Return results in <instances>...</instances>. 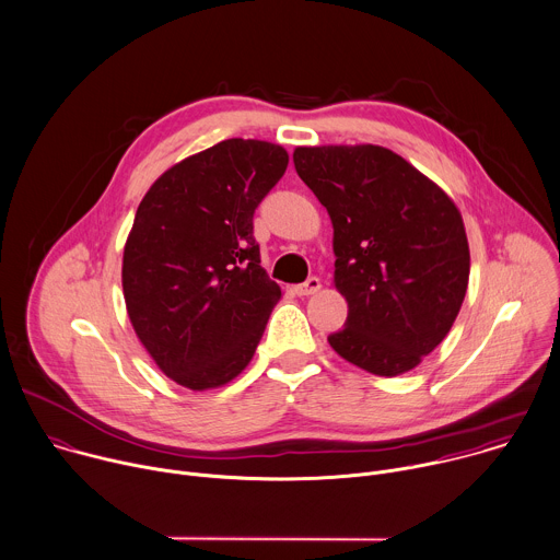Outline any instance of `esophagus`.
<instances>
[{
  "label": "esophagus",
  "mask_w": 560,
  "mask_h": 560,
  "mask_svg": "<svg viewBox=\"0 0 560 560\" xmlns=\"http://www.w3.org/2000/svg\"><path fill=\"white\" fill-rule=\"evenodd\" d=\"M322 289V280L319 278H315V276H311L306 282H302V284H298L295 287V293L300 295V298H304V295H313V293H317Z\"/></svg>",
  "instance_id": "obj_1"
}]
</instances>
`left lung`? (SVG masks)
Returning <instances> with one entry per match:
<instances>
[{
	"label": "left lung",
	"instance_id": "left-lung-1",
	"mask_svg": "<svg viewBox=\"0 0 560 560\" xmlns=\"http://www.w3.org/2000/svg\"><path fill=\"white\" fill-rule=\"evenodd\" d=\"M293 164L335 230V287L348 317L328 343L376 376L409 372L446 337L466 295L459 210L383 147H300Z\"/></svg>",
	"mask_w": 560,
	"mask_h": 560
}]
</instances>
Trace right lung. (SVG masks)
Returning a JSON list of instances; mask_svg holds the SVG:
<instances>
[{"instance_id":"right-lung-1","label":"right lung","mask_w":560,"mask_h":560,"mask_svg":"<svg viewBox=\"0 0 560 560\" xmlns=\"http://www.w3.org/2000/svg\"><path fill=\"white\" fill-rule=\"evenodd\" d=\"M289 164L282 147L223 140L166 171L125 245L129 319L160 370L190 389L238 376L280 287L260 267L254 212Z\"/></svg>"}]
</instances>
